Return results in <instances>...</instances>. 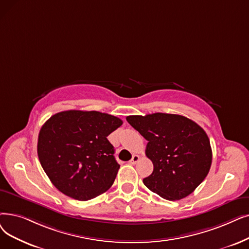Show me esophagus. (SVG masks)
<instances>
[{"label": "esophagus", "mask_w": 249, "mask_h": 249, "mask_svg": "<svg viewBox=\"0 0 249 249\" xmlns=\"http://www.w3.org/2000/svg\"><path fill=\"white\" fill-rule=\"evenodd\" d=\"M138 160H139V156H137V155H134V156L132 157V159L130 160V161H129V163L132 164V165H135Z\"/></svg>", "instance_id": "1"}]
</instances>
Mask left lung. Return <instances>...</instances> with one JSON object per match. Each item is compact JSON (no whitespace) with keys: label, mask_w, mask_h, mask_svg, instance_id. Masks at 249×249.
<instances>
[{"label":"left lung","mask_w":249,"mask_h":249,"mask_svg":"<svg viewBox=\"0 0 249 249\" xmlns=\"http://www.w3.org/2000/svg\"><path fill=\"white\" fill-rule=\"evenodd\" d=\"M127 122L146 140V157L154 171L144 185L160 197L178 200L188 196L209 174L212 147L203 129L190 119L155 113L128 116Z\"/></svg>","instance_id":"1"}]
</instances>
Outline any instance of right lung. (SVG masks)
Listing matches in <instances>:
<instances>
[{
	"mask_svg": "<svg viewBox=\"0 0 249 249\" xmlns=\"http://www.w3.org/2000/svg\"><path fill=\"white\" fill-rule=\"evenodd\" d=\"M122 124L121 119L96 111L53 115L40 128L37 155L53 186L82 201L109 189L120 165L107 137Z\"/></svg>",
	"mask_w": 249,
	"mask_h": 249,
	"instance_id": "right-lung-1",
	"label": "right lung"
}]
</instances>
